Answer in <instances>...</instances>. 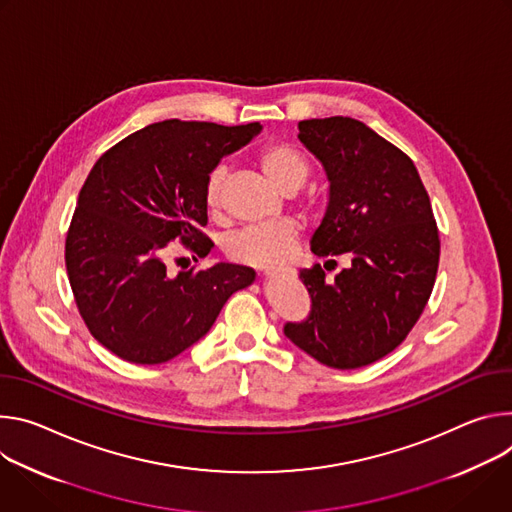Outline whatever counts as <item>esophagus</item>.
<instances>
[{"label":"esophagus","instance_id":"obj_1","mask_svg":"<svg viewBox=\"0 0 512 512\" xmlns=\"http://www.w3.org/2000/svg\"><path fill=\"white\" fill-rule=\"evenodd\" d=\"M264 276L266 278H278V276H285V270H266Z\"/></svg>","mask_w":512,"mask_h":512}]
</instances>
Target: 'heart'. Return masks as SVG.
<instances>
[{
	"instance_id": "b5f03b06",
	"label": "heart",
	"mask_w": 512,
	"mask_h": 512,
	"mask_svg": "<svg viewBox=\"0 0 512 512\" xmlns=\"http://www.w3.org/2000/svg\"><path fill=\"white\" fill-rule=\"evenodd\" d=\"M254 160L266 181L285 195L297 193L311 175L309 158L293 144L270 140L264 142ZM227 170L225 166H213L203 185V203L211 217H219L223 209V189ZM301 215L313 223L321 221L327 211V201L311 197L299 205ZM299 244V232L291 223H272L246 227L225 240V254L230 260L256 268H272L285 262Z\"/></svg>"
}]
</instances>
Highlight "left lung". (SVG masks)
I'll use <instances>...</instances> for the list:
<instances>
[{
  "mask_svg": "<svg viewBox=\"0 0 512 512\" xmlns=\"http://www.w3.org/2000/svg\"><path fill=\"white\" fill-rule=\"evenodd\" d=\"M299 140L329 179L327 213L311 240L321 264L299 272L311 297L285 335L317 362L352 370L399 348L419 321L437 276L439 230L413 160L354 118L299 122Z\"/></svg>",
  "mask_w": 512,
  "mask_h": 512,
  "instance_id": "8db88e82",
  "label": "left lung"
}]
</instances>
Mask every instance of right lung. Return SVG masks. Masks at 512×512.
I'll use <instances>...</instances> for the list:
<instances>
[{
  "instance_id": "1",
  "label": "right lung",
  "mask_w": 512,
  "mask_h": 512,
  "mask_svg": "<svg viewBox=\"0 0 512 512\" xmlns=\"http://www.w3.org/2000/svg\"><path fill=\"white\" fill-rule=\"evenodd\" d=\"M260 124L166 120L111 146L81 187L65 264L77 309L97 342L132 364H162L211 329L221 307L252 285L248 266L219 262L170 276L179 242L205 258V177L248 144Z\"/></svg>"
}]
</instances>
